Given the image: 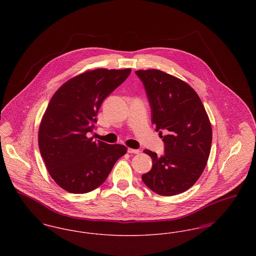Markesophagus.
<instances>
[{"instance_id":"obj_1","label":"esophagus","mask_w":256,"mask_h":256,"mask_svg":"<svg viewBox=\"0 0 256 256\" xmlns=\"http://www.w3.org/2000/svg\"><path fill=\"white\" fill-rule=\"evenodd\" d=\"M128 152H130V154H139L140 150H135V148H128Z\"/></svg>"}]
</instances>
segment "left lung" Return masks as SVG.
<instances>
[{"mask_svg": "<svg viewBox=\"0 0 256 256\" xmlns=\"http://www.w3.org/2000/svg\"><path fill=\"white\" fill-rule=\"evenodd\" d=\"M135 74L145 87L152 122L164 142L161 156L144 150L152 167L142 180L158 195L180 194L195 184L206 166L212 143L206 111L195 90L182 80L156 69Z\"/></svg>", "mask_w": 256, "mask_h": 256, "instance_id": "left-lung-1", "label": "left lung"}]
</instances>
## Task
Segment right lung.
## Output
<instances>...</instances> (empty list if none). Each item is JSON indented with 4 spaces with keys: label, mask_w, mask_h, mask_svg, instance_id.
I'll list each match as a JSON object with an SVG mask.
<instances>
[{
    "label": "right lung",
    "mask_w": 256,
    "mask_h": 256,
    "mask_svg": "<svg viewBox=\"0 0 256 256\" xmlns=\"http://www.w3.org/2000/svg\"><path fill=\"white\" fill-rule=\"evenodd\" d=\"M132 69H96L65 82L50 98L38 132V144L50 176L61 188L86 194L106 182L124 145L93 141L98 111Z\"/></svg>",
    "instance_id": "right-lung-1"
}]
</instances>
